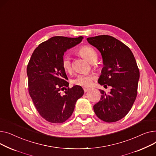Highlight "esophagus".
<instances>
[{
    "label": "esophagus",
    "instance_id": "esophagus-1",
    "mask_svg": "<svg viewBox=\"0 0 156 156\" xmlns=\"http://www.w3.org/2000/svg\"><path fill=\"white\" fill-rule=\"evenodd\" d=\"M83 89H84V92H87V91H88L89 90H90V88H88V87H84Z\"/></svg>",
    "mask_w": 156,
    "mask_h": 156
}]
</instances>
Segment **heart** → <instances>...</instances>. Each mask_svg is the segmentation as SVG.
<instances>
[{"label": "heart", "instance_id": "1", "mask_svg": "<svg viewBox=\"0 0 156 156\" xmlns=\"http://www.w3.org/2000/svg\"><path fill=\"white\" fill-rule=\"evenodd\" d=\"M79 53L87 58L90 62L96 60L97 53L90 45H84L79 49ZM62 66L63 70L69 72L72 70V58L69 53H66L62 57ZM94 76L89 74H80L72 80V83L82 87H89L92 84Z\"/></svg>", "mask_w": 156, "mask_h": 156}]
</instances>
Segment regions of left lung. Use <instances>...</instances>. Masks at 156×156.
<instances>
[{"label":"left lung","mask_w":156,"mask_h":156,"mask_svg":"<svg viewBox=\"0 0 156 156\" xmlns=\"http://www.w3.org/2000/svg\"><path fill=\"white\" fill-rule=\"evenodd\" d=\"M87 40L103 57L104 67L98 83L112 87L109 93L100 89L102 95L93 106L94 113L105 122H117L127 115L135 102L139 69L130 49L113 36L99 35Z\"/></svg>","instance_id":"8db88e82"}]
</instances>
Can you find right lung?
<instances>
[{
	"mask_svg": "<svg viewBox=\"0 0 156 156\" xmlns=\"http://www.w3.org/2000/svg\"><path fill=\"white\" fill-rule=\"evenodd\" d=\"M82 39V36H53L38 45L27 64L29 94L40 116L50 123H62L68 120L77 99L84 94L80 86L69 87L62 66L64 53ZM64 88L66 91L62 95L60 90Z\"/></svg>",
	"mask_w": 156,
	"mask_h": 156,
	"instance_id": "right-lung-1",
	"label": "right lung"
}]
</instances>
